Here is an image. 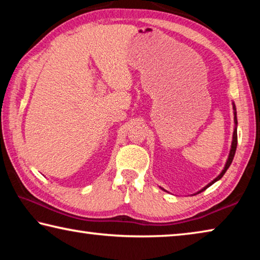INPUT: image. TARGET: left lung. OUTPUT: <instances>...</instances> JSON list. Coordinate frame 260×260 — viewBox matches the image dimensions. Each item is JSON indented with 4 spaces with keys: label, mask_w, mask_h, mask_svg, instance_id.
Returning <instances> with one entry per match:
<instances>
[{
    "label": "left lung",
    "mask_w": 260,
    "mask_h": 260,
    "mask_svg": "<svg viewBox=\"0 0 260 260\" xmlns=\"http://www.w3.org/2000/svg\"><path fill=\"white\" fill-rule=\"evenodd\" d=\"M234 121H235V129H234V133H233V142H232V149H231V152H230V156H228V159H227V162H226V165H225V169L222 170V172L220 173L217 178H215L212 182H210L208 186L206 187H204L203 189H202L201 191H199V192H202L203 190H205L206 188H209L210 186H212V184L215 182V181H218L219 179H221L222 178V175L226 173V171L228 170V167L231 166V164H232V161H233V158H234V155H235V151H236V146H237V131H236V125H237V118H236V111H235V105L234 107Z\"/></svg>",
    "instance_id": "1"
}]
</instances>
